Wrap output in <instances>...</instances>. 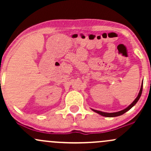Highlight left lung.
Instances as JSON below:
<instances>
[{"label":"left lung","mask_w":151,"mask_h":151,"mask_svg":"<svg viewBox=\"0 0 151 151\" xmlns=\"http://www.w3.org/2000/svg\"><path fill=\"white\" fill-rule=\"evenodd\" d=\"M142 90H143V84H142L141 85V90H140L139 91V93H138V96L136 98V99L134 100V101H133V103L131 104H130L129 106L127 107V108L124 109V110L122 111H118V112H114V113H106V112H102V111H97V110H94V109H92L93 111H95L96 113H98L99 114H100V115L103 116H106V117H115V116H121L122 115V114H124V113H126V111H128L130 110L132 107L134 106L137 103V101L139 100L140 97H141V93H142Z\"/></svg>","instance_id":"1"}]
</instances>
